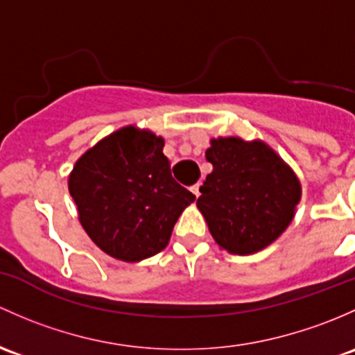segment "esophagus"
Masks as SVG:
<instances>
[{
    "label": "esophagus",
    "mask_w": 355,
    "mask_h": 355,
    "mask_svg": "<svg viewBox=\"0 0 355 355\" xmlns=\"http://www.w3.org/2000/svg\"><path fill=\"white\" fill-rule=\"evenodd\" d=\"M189 191H191L193 195H195L196 198H198V196H200V184H198V182H196V184H193L191 188H189Z\"/></svg>",
    "instance_id": "esophagus-1"
}]
</instances>
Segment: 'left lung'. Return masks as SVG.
<instances>
[{
  "label": "left lung",
  "mask_w": 355,
  "mask_h": 355,
  "mask_svg": "<svg viewBox=\"0 0 355 355\" xmlns=\"http://www.w3.org/2000/svg\"><path fill=\"white\" fill-rule=\"evenodd\" d=\"M214 171L196 207L215 243L231 254H253L282 236L301 202V181L261 140L211 138L205 152Z\"/></svg>",
  "instance_id": "left-lung-1"
}]
</instances>
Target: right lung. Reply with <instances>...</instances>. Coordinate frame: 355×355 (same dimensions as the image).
Masks as SVG:
<instances>
[{"instance_id": "1", "label": "right lung", "mask_w": 355, "mask_h": 355, "mask_svg": "<svg viewBox=\"0 0 355 355\" xmlns=\"http://www.w3.org/2000/svg\"><path fill=\"white\" fill-rule=\"evenodd\" d=\"M164 138L135 124L112 131L73 166L68 189L78 220L109 257L137 263L169 244L195 195L171 176Z\"/></svg>"}]
</instances>
